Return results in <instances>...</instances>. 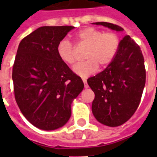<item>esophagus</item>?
I'll use <instances>...</instances> for the list:
<instances>
[{
  "label": "esophagus",
  "instance_id": "1",
  "mask_svg": "<svg viewBox=\"0 0 157 157\" xmlns=\"http://www.w3.org/2000/svg\"><path fill=\"white\" fill-rule=\"evenodd\" d=\"M82 81H83V82H84V87H85V88H88L89 86H88V84H87L86 79V78H83Z\"/></svg>",
  "mask_w": 157,
  "mask_h": 157
}]
</instances>
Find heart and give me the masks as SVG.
<instances>
[{"instance_id":"1","label":"heart","mask_w":157,"mask_h":157,"mask_svg":"<svg viewBox=\"0 0 157 157\" xmlns=\"http://www.w3.org/2000/svg\"><path fill=\"white\" fill-rule=\"evenodd\" d=\"M78 45L87 47L85 62L75 67L74 72L81 78H88L98 70L103 69L112 63L118 53L120 37L115 32H105L94 27H86L75 34ZM59 59L65 64L74 66L76 62L75 47L68 40H61L56 46Z\"/></svg>"}]
</instances>
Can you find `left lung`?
<instances>
[{
	"mask_svg": "<svg viewBox=\"0 0 157 157\" xmlns=\"http://www.w3.org/2000/svg\"><path fill=\"white\" fill-rule=\"evenodd\" d=\"M102 25L112 30L123 31L118 25L107 22ZM144 56L139 45L129 35L120 41L116 58L103 71L87 79L94 92L92 112L98 122L118 127L131 118L141 101L145 84Z\"/></svg>",
	"mask_w": 157,
	"mask_h": 157,
	"instance_id": "1",
	"label": "left lung"
}]
</instances>
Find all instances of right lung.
Listing matches in <instances>:
<instances>
[{
    "mask_svg": "<svg viewBox=\"0 0 157 157\" xmlns=\"http://www.w3.org/2000/svg\"><path fill=\"white\" fill-rule=\"evenodd\" d=\"M74 28L39 27L19 45L12 68L15 98L25 118L41 130L63 127L71 117L72 100L84 87L56 53L58 43Z\"/></svg>",
    "mask_w": 157,
    "mask_h": 157,
    "instance_id": "1",
    "label": "right lung"
}]
</instances>
